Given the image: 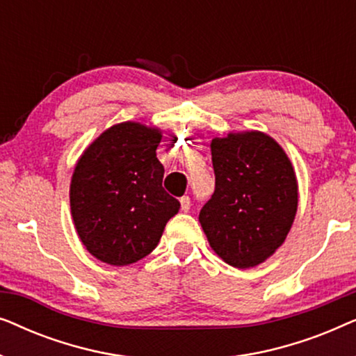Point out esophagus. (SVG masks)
Segmentation results:
<instances>
[{
	"label": "esophagus",
	"instance_id": "34e87169",
	"mask_svg": "<svg viewBox=\"0 0 356 356\" xmlns=\"http://www.w3.org/2000/svg\"><path fill=\"white\" fill-rule=\"evenodd\" d=\"M179 204H181V211L188 212L189 207H191V199H189L188 196H183L181 199H179Z\"/></svg>",
	"mask_w": 356,
	"mask_h": 356
}]
</instances>
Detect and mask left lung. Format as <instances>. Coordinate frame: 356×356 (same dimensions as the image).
<instances>
[{"label":"left lung","instance_id":"left-lung-1","mask_svg":"<svg viewBox=\"0 0 356 356\" xmlns=\"http://www.w3.org/2000/svg\"><path fill=\"white\" fill-rule=\"evenodd\" d=\"M216 191L199 212L213 252L251 269L284 245L296 209L298 181L289 155L269 134L238 131L211 143Z\"/></svg>","mask_w":356,"mask_h":356}]
</instances>
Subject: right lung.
I'll list each match as a JSON object with an SVG mask.
<instances>
[{
  "label": "right lung",
  "mask_w": 356,
  "mask_h": 356,
  "mask_svg": "<svg viewBox=\"0 0 356 356\" xmlns=\"http://www.w3.org/2000/svg\"><path fill=\"white\" fill-rule=\"evenodd\" d=\"M162 129L123 121L105 129L77 160L71 216L86 250L110 266L150 254L179 202L162 188Z\"/></svg>",
  "instance_id": "add662e5"
}]
</instances>
